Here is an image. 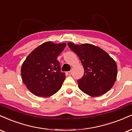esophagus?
Listing matches in <instances>:
<instances>
[{"label": "esophagus", "instance_id": "34e87169", "mask_svg": "<svg viewBox=\"0 0 132 132\" xmlns=\"http://www.w3.org/2000/svg\"><path fill=\"white\" fill-rule=\"evenodd\" d=\"M66 74L67 75H72V71H68L66 72Z\"/></svg>", "mask_w": 132, "mask_h": 132}]
</instances>
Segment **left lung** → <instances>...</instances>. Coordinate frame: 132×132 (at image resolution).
Masks as SVG:
<instances>
[{"label": "left lung", "instance_id": "8db88e82", "mask_svg": "<svg viewBox=\"0 0 132 132\" xmlns=\"http://www.w3.org/2000/svg\"><path fill=\"white\" fill-rule=\"evenodd\" d=\"M68 46L78 55L85 73L78 80V87L85 94L92 97L105 94L111 89L116 80L117 67L110 55L97 46L91 44Z\"/></svg>", "mask_w": 132, "mask_h": 132}]
</instances>
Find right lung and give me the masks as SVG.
Returning a JSON list of instances; mask_svg holds the SVG:
<instances>
[{
	"mask_svg": "<svg viewBox=\"0 0 132 132\" xmlns=\"http://www.w3.org/2000/svg\"><path fill=\"white\" fill-rule=\"evenodd\" d=\"M65 43H44L26 57L21 69L24 84L32 94L49 97L58 91L65 79L61 72L57 57L65 47Z\"/></svg>",
	"mask_w": 132,
	"mask_h": 132,
	"instance_id": "right-lung-1",
	"label": "right lung"
}]
</instances>
